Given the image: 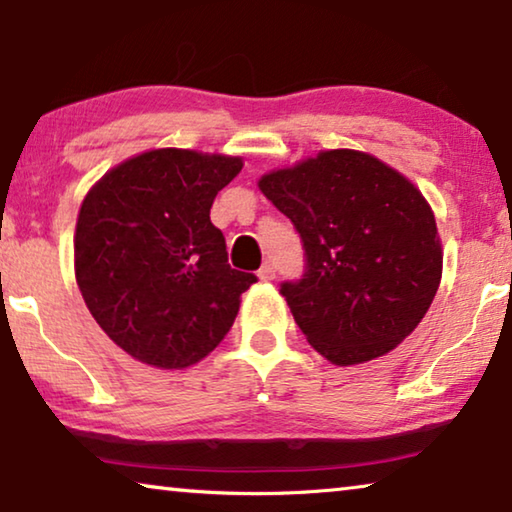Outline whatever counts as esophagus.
<instances>
[{"instance_id":"34e87169","label":"esophagus","mask_w":512,"mask_h":512,"mask_svg":"<svg viewBox=\"0 0 512 512\" xmlns=\"http://www.w3.org/2000/svg\"><path fill=\"white\" fill-rule=\"evenodd\" d=\"M257 276H259V280H273L276 278V266H273L271 262H264L262 266H259Z\"/></svg>"}]
</instances>
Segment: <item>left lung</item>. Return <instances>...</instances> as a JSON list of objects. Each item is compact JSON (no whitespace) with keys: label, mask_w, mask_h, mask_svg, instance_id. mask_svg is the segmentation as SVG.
Masks as SVG:
<instances>
[{"label":"left lung","mask_w":512,"mask_h":512,"mask_svg":"<svg viewBox=\"0 0 512 512\" xmlns=\"http://www.w3.org/2000/svg\"><path fill=\"white\" fill-rule=\"evenodd\" d=\"M257 185L304 241V278L280 294L322 357L364 364L413 334L441 285L443 248L429 201L406 176L336 148Z\"/></svg>","instance_id":"8db88e82"}]
</instances>
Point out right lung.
Segmentation results:
<instances>
[{"mask_svg": "<svg viewBox=\"0 0 512 512\" xmlns=\"http://www.w3.org/2000/svg\"><path fill=\"white\" fill-rule=\"evenodd\" d=\"M241 169V157L155 148L106 171L85 194L74 234L78 290L136 362L187 369L232 329L257 278L227 264L211 206Z\"/></svg>", "mask_w": 512, "mask_h": 512, "instance_id": "right-lung-1", "label": "right lung"}]
</instances>
